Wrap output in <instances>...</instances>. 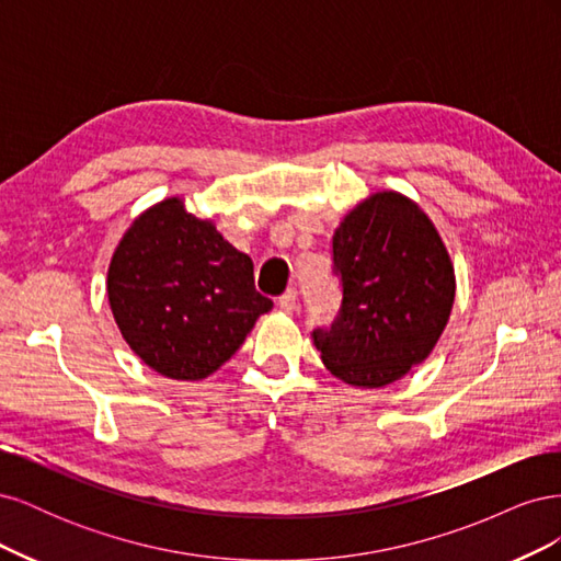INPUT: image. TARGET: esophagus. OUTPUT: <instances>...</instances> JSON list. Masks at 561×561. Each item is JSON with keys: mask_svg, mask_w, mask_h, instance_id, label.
I'll return each mask as SVG.
<instances>
[{"mask_svg": "<svg viewBox=\"0 0 561 561\" xmlns=\"http://www.w3.org/2000/svg\"><path fill=\"white\" fill-rule=\"evenodd\" d=\"M278 309L285 313H293L297 309V293L287 290L283 297H278Z\"/></svg>", "mask_w": 561, "mask_h": 561, "instance_id": "1", "label": "esophagus"}]
</instances>
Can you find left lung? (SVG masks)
<instances>
[{
    "label": "left lung",
    "mask_w": 561,
    "mask_h": 561,
    "mask_svg": "<svg viewBox=\"0 0 561 561\" xmlns=\"http://www.w3.org/2000/svg\"><path fill=\"white\" fill-rule=\"evenodd\" d=\"M342 313L313 342L336 379L381 388L433 353L456 297L443 236L416 201L381 190L351 208L332 236Z\"/></svg>",
    "instance_id": "obj_1"
}]
</instances>
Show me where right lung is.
<instances>
[{"label":"right lung","mask_w":561,"mask_h":561,"mask_svg":"<svg viewBox=\"0 0 561 561\" xmlns=\"http://www.w3.org/2000/svg\"><path fill=\"white\" fill-rule=\"evenodd\" d=\"M118 332L138 358L178 381H201L241 348L274 301L254 290L252 260L217 231L213 217L168 196L142 210L107 268Z\"/></svg>","instance_id":"obj_1"}]
</instances>
